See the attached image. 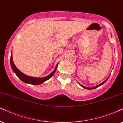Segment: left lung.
<instances>
[{
    "label": "left lung",
    "instance_id": "8db88e82",
    "mask_svg": "<svg viewBox=\"0 0 123 123\" xmlns=\"http://www.w3.org/2000/svg\"><path fill=\"white\" fill-rule=\"evenodd\" d=\"M109 77H110V76H108V78H107V79H106V80H105V81H104V82H103L102 83H101V84H99V85H98V86H95V87H93V88H87V87H84V86H82V85H81V84H80V85H81V87H83V88H86V89H95V88H98V87H99V86H101V85H103V84H104V83L105 82V81H107V80L108 79Z\"/></svg>",
    "mask_w": 123,
    "mask_h": 123
}]
</instances>
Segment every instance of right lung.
<instances>
[{"label": "right lung", "instance_id": "add662e5", "mask_svg": "<svg viewBox=\"0 0 123 123\" xmlns=\"http://www.w3.org/2000/svg\"><path fill=\"white\" fill-rule=\"evenodd\" d=\"M10 62H11V67L12 68V70L13 72L16 74V75L18 76V77L23 82L28 83L30 84H33V85H39L42 84V83L44 82V81H47V80L49 79L54 75L55 72L56 71L57 67V64L54 70V71L51 73L50 75H49L47 76L44 77V78H34V77H30L28 76H27L25 75L24 74H23L21 71H20L16 67V66H15L14 63H13V60H12V55H11V59H10Z\"/></svg>", "mask_w": 123, "mask_h": 123}]
</instances>
